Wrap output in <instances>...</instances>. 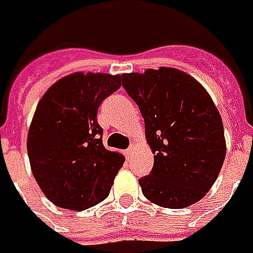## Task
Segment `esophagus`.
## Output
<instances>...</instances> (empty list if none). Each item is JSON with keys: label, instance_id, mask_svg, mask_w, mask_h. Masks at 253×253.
Instances as JSON below:
<instances>
[{"label": "esophagus", "instance_id": "obj_1", "mask_svg": "<svg viewBox=\"0 0 253 253\" xmlns=\"http://www.w3.org/2000/svg\"><path fill=\"white\" fill-rule=\"evenodd\" d=\"M133 151H135V145H131L128 149H126V157H128V158H131V157H132Z\"/></svg>", "mask_w": 253, "mask_h": 253}]
</instances>
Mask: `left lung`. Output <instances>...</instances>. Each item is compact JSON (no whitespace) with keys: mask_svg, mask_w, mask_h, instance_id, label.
<instances>
[{"mask_svg":"<svg viewBox=\"0 0 253 253\" xmlns=\"http://www.w3.org/2000/svg\"><path fill=\"white\" fill-rule=\"evenodd\" d=\"M122 86L145 121L154 168L139 179L146 199L170 209L194 205L215 183L226 154L221 115L207 89L175 68L124 74Z\"/></svg>","mask_w":253,"mask_h":253,"instance_id":"8db88e82","label":"left lung"}]
</instances>
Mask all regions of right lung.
I'll list each match as a JSON object with an SVG mask.
<instances>
[{
	"mask_svg": "<svg viewBox=\"0 0 253 253\" xmlns=\"http://www.w3.org/2000/svg\"><path fill=\"white\" fill-rule=\"evenodd\" d=\"M120 88V75L75 72L38 102L28 131V158L41 191L59 208L83 211L109 195L125 159L104 146L96 114Z\"/></svg>",
	"mask_w": 253,
	"mask_h": 253,
	"instance_id": "right-lung-1",
	"label": "right lung"
}]
</instances>
